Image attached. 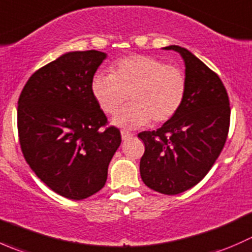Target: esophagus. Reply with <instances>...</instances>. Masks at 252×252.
I'll return each instance as SVG.
<instances>
[{"label":"esophagus","instance_id":"esophagus-1","mask_svg":"<svg viewBox=\"0 0 252 252\" xmlns=\"http://www.w3.org/2000/svg\"><path fill=\"white\" fill-rule=\"evenodd\" d=\"M121 135H122V140H128V139H130L131 136H133V134L129 133V131L126 130H122Z\"/></svg>","mask_w":252,"mask_h":252}]
</instances>
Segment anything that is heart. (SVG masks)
<instances>
[{
    "mask_svg": "<svg viewBox=\"0 0 252 252\" xmlns=\"http://www.w3.org/2000/svg\"><path fill=\"white\" fill-rule=\"evenodd\" d=\"M91 91L106 113L114 114L130 97L131 103L113 118V124L126 129L163 123L177 114L187 94V79L179 68L167 65L151 56L135 55L119 60L111 72H98Z\"/></svg>",
    "mask_w": 252,
    "mask_h": 252,
    "instance_id": "heart-1",
    "label": "heart"
}]
</instances>
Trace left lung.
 Segmentation results:
<instances>
[{
    "label": "left lung",
    "instance_id": "1",
    "mask_svg": "<svg viewBox=\"0 0 252 252\" xmlns=\"http://www.w3.org/2000/svg\"><path fill=\"white\" fill-rule=\"evenodd\" d=\"M185 64L187 94L174 117L142 131L141 179L150 189L177 195L196 185L220 156L229 130L230 107L220 77L184 47L171 45Z\"/></svg>",
    "mask_w": 252,
    "mask_h": 252
}]
</instances>
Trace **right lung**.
Segmentation results:
<instances>
[{
	"label": "right lung",
	"mask_w": 252,
	"mask_h": 252,
	"mask_svg": "<svg viewBox=\"0 0 252 252\" xmlns=\"http://www.w3.org/2000/svg\"><path fill=\"white\" fill-rule=\"evenodd\" d=\"M105 52H67L40 68L18 101V134L25 161L50 189L70 200L100 191L121 133L107 123L91 91Z\"/></svg>",
	"instance_id": "right-lung-1"
}]
</instances>
